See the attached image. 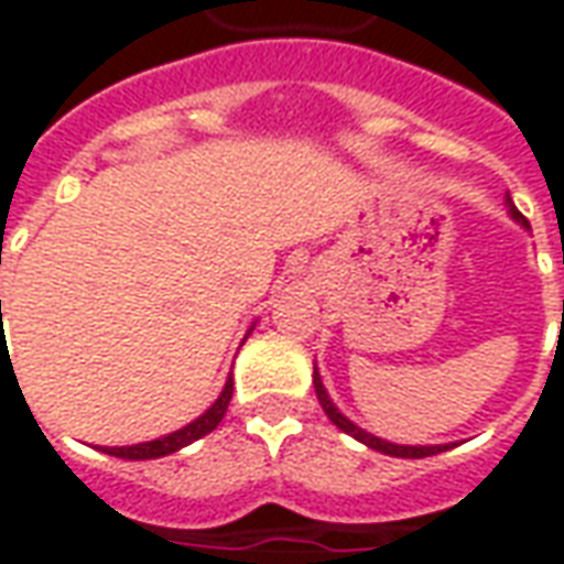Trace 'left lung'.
<instances>
[{
  "label": "left lung",
  "instance_id": "left-lung-1",
  "mask_svg": "<svg viewBox=\"0 0 564 564\" xmlns=\"http://www.w3.org/2000/svg\"><path fill=\"white\" fill-rule=\"evenodd\" d=\"M508 214L513 217V220L520 223L522 229H529V220L522 217L520 210L513 208V202L508 198ZM314 390H317V399L319 404H323V411H326V416H329L332 423L338 425L341 432H347L350 437H356L359 444H366V447L378 449V453H387V456H399V459H423V456H435V453H444V449L456 447V444H392V441H383V437L371 435V432H366V429H359V425L354 423V420H347V416L335 408V402L329 399V392H326V387H323V378H319V371L314 368Z\"/></svg>",
  "mask_w": 564,
  "mask_h": 564
}]
</instances>
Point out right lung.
I'll return each mask as SVG.
<instances>
[{"label":"right lung","instance_id":"right-lung-1","mask_svg":"<svg viewBox=\"0 0 564 564\" xmlns=\"http://www.w3.org/2000/svg\"><path fill=\"white\" fill-rule=\"evenodd\" d=\"M250 332H253V326L247 329V335H250ZM229 402H232V375L226 378V387H223V392L217 395V402L210 404L205 414L196 416L193 423H186L184 429H177V432H172V435L144 441V444H132V447H105L102 453L117 456V459H160V456L177 453V449H184L186 444H193V441H198V437H205L208 432H214V429L220 425L223 416H226Z\"/></svg>","mask_w":564,"mask_h":564}]
</instances>
